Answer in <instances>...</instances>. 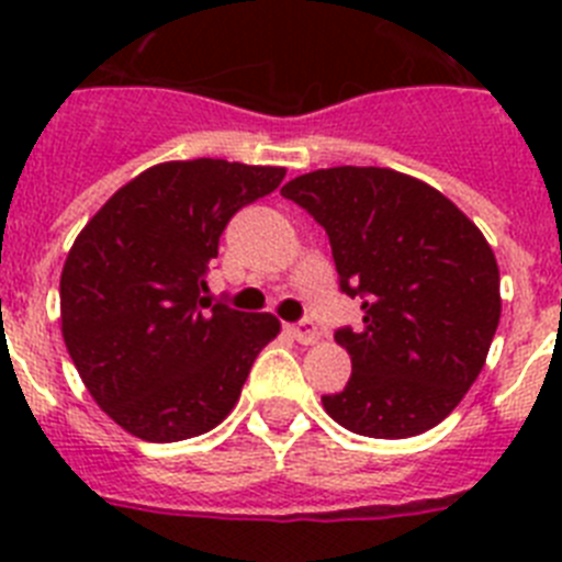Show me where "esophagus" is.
I'll use <instances>...</instances> for the list:
<instances>
[{"label": "esophagus", "mask_w": 562, "mask_h": 562, "mask_svg": "<svg viewBox=\"0 0 562 562\" xmlns=\"http://www.w3.org/2000/svg\"><path fill=\"white\" fill-rule=\"evenodd\" d=\"M290 335L295 337L301 346H312V342L321 340V331H317V326L312 324V321H301V324L290 326Z\"/></svg>", "instance_id": "34e87169"}]
</instances>
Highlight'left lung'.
<instances>
[{"label": "left lung", "mask_w": 562, "mask_h": 562, "mask_svg": "<svg viewBox=\"0 0 562 562\" xmlns=\"http://www.w3.org/2000/svg\"><path fill=\"white\" fill-rule=\"evenodd\" d=\"M324 227L340 290L362 297L360 329H337L346 389L324 396L337 425L371 439L436 428L481 374L501 321L493 247L428 182L337 166L281 188Z\"/></svg>", "instance_id": "left-lung-1"}]
</instances>
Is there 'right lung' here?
Returning <instances> with one entry per match:
<instances>
[{
  "instance_id": "1",
  "label": "right lung",
  "mask_w": 562,
  "mask_h": 562,
  "mask_svg": "<svg viewBox=\"0 0 562 562\" xmlns=\"http://www.w3.org/2000/svg\"><path fill=\"white\" fill-rule=\"evenodd\" d=\"M284 168L160 162L112 193L61 272V335L92 400L146 441H182L233 411L252 360L281 331L270 312L206 310L220 236Z\"/></svg>"
}]
</instances>
